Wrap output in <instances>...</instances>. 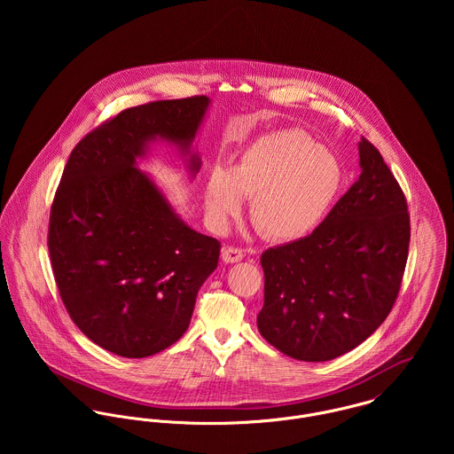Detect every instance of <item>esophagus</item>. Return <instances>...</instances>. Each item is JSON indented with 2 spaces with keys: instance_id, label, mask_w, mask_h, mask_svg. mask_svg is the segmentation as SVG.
<instances>
[{
  "instance_id": "obj_1",
  "label": "esophagus",
  "mask_w": 454,
  "mask_h": 454,
  "mask_svg": "<svg viewBox=\"0 0 454 454\" xmlns=\"http://www.w3.org/2000/svg\"><path fill=\"white\" fill-rule=\"evenodd\" d=\"M243 257H245L243 250H241V248H236V247H227V248H223V252H222V259H223V262H227V263L239 262V260H243Z\"/></svg>"
}]
</instances>
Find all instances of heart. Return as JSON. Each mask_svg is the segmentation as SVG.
Instances as JSON below:
<instances>
[{
	"label": "heart",
	"instance_id": "1",
	"mask_svg": "<svg viewBox=\"0 0 454 454\" xmlns=\"http://www.w3.org/2000/svg\"><path fill=\"white\" fill-rule=\"evenodd\" d=\"M337 157L301 130L260 137L231 169L215 168L206 182L204 202L215 225L225 227L252 197L250 218L260 234L292 241L309 234L342 185Z\"/></svg>",
	"mask_w": 454,
	"mask_h": 454
}]
</instances>
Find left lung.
<instances>
[{
    "label": "left lung",
    "instance_id": "obj_1",
    "mask_svg": "<svg viewBox=\"0 0 454 454\" xmlns=\"http://www.w3.org/2000/svg\"><path fill=\"white\" fill-rule=\"evenodd\" d=\"M358 180L306 238L262 254V337L302 362L362 344L400 292L411 239L407 200L380 150L358 143Z\"/></svg>",
    "mask_w": 454,
    "mask_h": 454
}]
</instances>
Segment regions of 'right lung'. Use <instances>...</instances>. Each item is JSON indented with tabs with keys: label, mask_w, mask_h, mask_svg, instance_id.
<instances>
[{
	"label": "right lung",
	"mask_w": 454,
	"mask_h": 454,
	"mask_svg": "<svg viewBox=\"0 0 454 454\" xmlns=\"http://www.w3.org/2000/svg\"><path fill=\"white\" fill-rule=\"evenodd\" d=\"M207 105L192 96L128 108L85 134L66 162L49 222L52 272L71 320L119 356L176 342L218 265L220 241L182 222L134 168L155 137L187 152ZM199 164L194 155V173Z\"/></svg>",
	"instance_id": "add662e5"
}]
</instances>
